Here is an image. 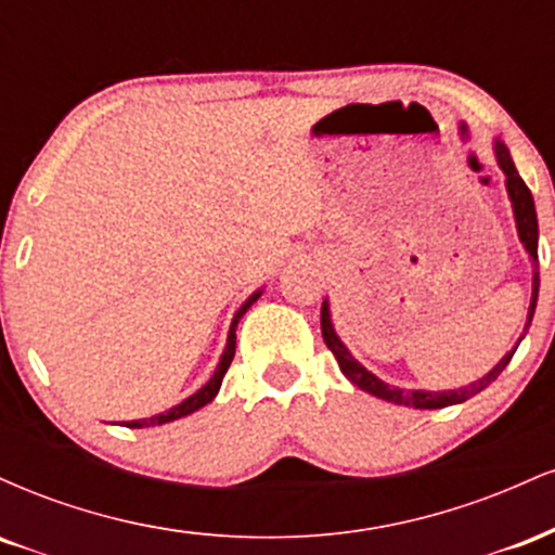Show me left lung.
<instances>
[{
    "instance_id": "8db88e82",
    "label": "left lung",
    "mask_w": 555,
    "mask_h": 555,
    "mask_svg": "<svg viewBox=\"0 0 555 555\" xmlns=\"http://www.w3.org/2000/svg\"><path fill=\"white\" fill-rule=\"evenodd\" d=\"M495 158H499V167L503 169V175H506V190H508V197H512V206H514V216H517V229H519V240L525 242L527 253H530L532 260H538V214H534V201H532V193L530 188H527L525 180L519 177L517 167H514L512 156H508V149L503 143H495ZM538 289H540V273L534 271V279H532V302H530V315H527V326H530L532 315H534V305H538ZM321 331H323V341H326V347L334 352L336 362H339L341 373L347 375L349 380H352L354 386L362 388V391L373 393V397L384 399V401H393V404H404V406H415V410H441V406H449V404H460V401H467L469 397H475V393H480L482 388H488L493 384L495 378L503 373V367L508 365L514 358V352H517V347L512 349V352L503 358L499 365L493 367L488 375H482L480 380H475V384L460 388V391H404V388H397V386H388L384 384L380 378H375L371 371H365V367L360 365L358 360L349 354V349L344 347L339 341V336H336L334 326H331V315H328V305L323 302L321 308ZM527 331V328H525ZM525 336V334H521Z\"/></svg>"
}]
</instances>
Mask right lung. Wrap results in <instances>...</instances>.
<instances>
[{
  "label": "right lung",
  "mask_w": 555,
  "mask_h": 555,
  "mask_svg": "<svg viewBox=\"0 0 555 555\" xmlns=\"http://www.w3.org/2000/svg\"><path fill=\"white\" fill-rule=\"evenodd\" d=\"M258 297H260V292H256V295H253V297H247V302L237 310V315H234V321H232V328H229L227 349H224V354H221L219 367H216V373L211 375V380H208V384L203 386L201 391H195L193 397H188V399L182 401V404L171 406V410H167V412H162V415L145 417V420H132V423H125V428H151V425L171 423V420H180L184 415H190V412H195V410H201V406H206L208 401L216 397V391H219V386H221V378H224V373L229 371V365H232V360H234V347H237V334H234V331H237L240 318L247 313V308H250V305L256 302Z\"/></svg>",
  "instance_id": "right-lung-1"
}]
</instances>
